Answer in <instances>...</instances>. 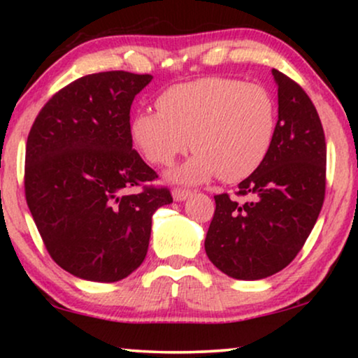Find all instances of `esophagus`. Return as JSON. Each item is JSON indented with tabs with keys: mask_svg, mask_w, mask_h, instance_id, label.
<instances>
[{
	"mask_svg": "<svg viewBox=\"0 0 358 358\" xmlns=\"http://www.w3.org/2000/svg\"><path fill=\"white\" fill-rule=\"evenodd\" d=\"M190 194H192V190H189V189H182V187L173 189V197H174V200H178V202L190 197Z\"/></svg>",
	"mask_w": 358,
	"mask_h": 358,
	"instance_id": "esophagus-1",
	"label": "esophagus"
}]
</instances>
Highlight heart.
Instances as JSON below:
<instances>
[{
    "instance_id": "obj_1",
    "label": "heart",
    "mask_w": 358,
    "mask_h": 358,
    "mask_svg": "<svg viewBox=\"0 0 358 358\" xmlns=\"http://www.w3.org/2000/svg\"><path fill=\"white\" fill-rule=\"evenodd\" d=\"M156 110H140L130 136L150 163L169 166L189 145L195 155L178 173L187 182L218 174L246 179L267 158L277 129V102L266 86L208 76L164 90ZM191 141H188V138Z\"/></svg>"
}]
</instances>
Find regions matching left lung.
<instances>
[{"mask_svg":"<svg viewBox=\"0 0 358 358\" xmlns=\"http://www.w3.org/2000/svg\"><path fill=\"white\" fill-rule=\"evenodd\" d=\"M278 120L264 163L239 182L238 197L215 195L205 252L227 275L259 280L285 268L306 243L326 194V138L305 90L272 70Z\"/></svg>","mask_w":358,"mask_h":358,"instance_id":"obj_1","label":"left lung"}]
</instances>
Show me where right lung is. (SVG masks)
I'll return each mask as SVG.
<instances>
[{
    "label": "right lung",
    "instance_id": "add662e5",
    "mask_svg": "<svg viewBox=\"0 0 358 358\" xmlns=\"http://www.w3.org/2000/svg\"><path fill=\"white\" fill-rule=\"evenodd\" d=\"M151 78H78L47 101L29 131V210L50 257L85 280L117 282L138 268L151 217L173 202L168 187L150 184L158 174L131 148L130 107Z\"/></svg>",
    "mask_w": 358,
    "mask_h": 358
}]
</instances>
